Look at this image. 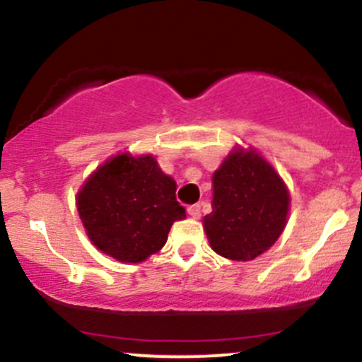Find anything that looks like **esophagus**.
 <instances>
[{
    "instance_id": "obj_1",
    "label": "esophagus",
    "mask_w": 362,
    "mask_h": 362,
    "mask_svg": "<svg viewBox=\"0 0 362 362\" xmlns=\"http://www.w3.org/2000/svg\"><path fill=\"white\" fill-rule=\"evenodd\" d=\"M187 214L191 215L192 218H199L202 217V206H199V204H191V206H187Z\"/></svg>"
}]
</instances>
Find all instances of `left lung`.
<instances>
[{
  "label": "left lung",
  "instance_id": "obj_1",
  "mask_svg": "<svg viewBox=\"0 0 362 362\" xmlns=\"http://www.w3.org/2000/svg\"><path fill=\"white\" fill-rule=\"evenodd\" d=\"M211 187V211L203 218L211 250L245 262L275 245L286 229L291 194L255 148L233 147L215 170Z\"/></svg>",
  "mask_w": 362,
  "mask_h": 362
}]
</instances>
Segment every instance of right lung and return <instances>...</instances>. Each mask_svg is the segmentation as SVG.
<instances>
[{"mask_svg": "<svg viewBox=\"0 0 362 362\" xmlns=\"http://www.w3.org/2000/svg\"><path fill=\"white\" fill-rule=\"evenodd\" d=\"M177 182L152 154L112 156L76 192V210L93 245L120 262H141L159 252L173 222L185 218Z\"/></svg>", "mask_w": 362, "mask_h": 362, "instance_id": "1", "label": "right lung"}]
</instances>
